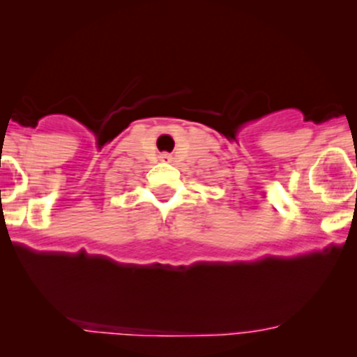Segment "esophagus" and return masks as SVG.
<instances>
[{"mask_svg": "<svg viewBox=\"0 0 357 357\" xmlns=\"http://www.w3.org/2000/svg\"><path fill=\"white\" fill-rule=\"evenodd\" d=\"M160 158H162V160H164V162H171V160H172V157L169 155V153H162Z\"/></svg>", "mask_w": 357, "mask_h": 357, "instance_id": "1", "label": "esophagus"}]
</instances>
